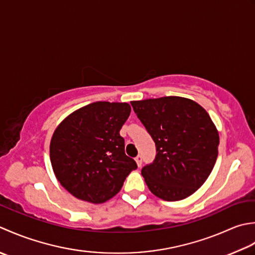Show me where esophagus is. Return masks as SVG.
I'll list each match as a JSON object with an SVG mask.
<instances>
[{
  "mask_svg": "<svg viewBox=\"0 0 255 255\" xmlns=\"http://www.w3.org/2000/svg\"><path fill=\"white\" fill-rule=\"evenodd\" d=\"M135 162H136L138 167H141V166H142V156H141V155H137V156L135 157Z\"/></svg>",
  "mask_w": 255,
  "mask_h": 255,
  "instance_id": "34e87169",
  "label": "esophagus"
}]
</instances>
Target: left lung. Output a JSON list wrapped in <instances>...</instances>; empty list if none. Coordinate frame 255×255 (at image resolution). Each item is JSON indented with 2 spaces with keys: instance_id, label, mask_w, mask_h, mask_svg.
<instances>
[{
  "instance_id": "left-lung-1",
  "label": "left lung",
  "mask_w": 255,
  "mask_h": 255,
  "mask_svg": "<svg viewBox=\"0 0 255 255\" xmlns=\"http://www.w3.org/2000/svg\"><path fill=\"white\" fill-rule=\"evenodd\" d=\"M131 105L156 146L153 163L142 168L148 189L167 201L193 195L209 177L218 157L219 134L209 114L181 97Z\"/></svg>"
}]
</instances>
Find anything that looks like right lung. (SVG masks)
I'll use <instances>...</instances> for the list:
<instances>
[{
	"instance_id": "1",
	"label": "right lung",
	"mask_w": 255,
	"mask_h": 255,
	"mask_svg": "<svg viewBox=\"0 0 255 255\" xmlns=\"http://www.w3.org/2000/svg\"><path fill=\"white\" fill-rule=\"evenodd\" d=\"M129 113L128 103L98 101L71 113L55 129L51 166L61 186L76 198L102 204L137 168L126 155L120 135Z\"/></svg>"
}]
</instances>
